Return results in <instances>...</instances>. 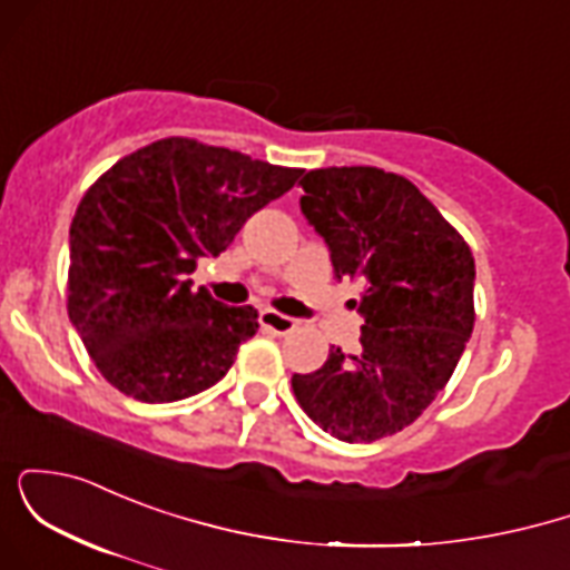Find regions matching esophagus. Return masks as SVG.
<instances>
[{
    "label": "esophagus",
    "mask_w": 570,
    "mask_h": 570,
    "mask_svg": "<svg viewBox=\"0 0 570 570\" xmlns=\"http://www.w3.org/2000/svg\"><path fill=\"white\" fill-rule=\"evenodd\" d=\"M259 324H263L265 330L276 332V335H286V332H292L294 326H297V318L284 316V313L276 311H263L259 313Z\"/></svg>",
    "instance_id": "1"
}]
</instances>
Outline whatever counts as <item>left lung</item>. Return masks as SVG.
<instances>
[{
	"instance_id": "1",
	"label": "left lung",
	"mask_w": 570,
	"mask_h": 570,
	"mask_svg": "<svg viewBox=\"0 0 570 570\" xmlns=\"http://www.w3.org/2000/svg\"><path fill=\"white\" fill-rule=\"evenodd\" d=\"M299 187L335 278L362 281L351 305L364 326L362 351L332 345L322 370L292 375L294 396L337 440L375 442L410 426L453 375L474 326V257L404 176L316 168Z\"/></svg>"
}]
</instances>
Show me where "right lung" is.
Returning <instances> with one entry per match:
<instances>
[{"label": "right lung", "instance_id": "add662e5", "mask_svg": "<svg viewBox=\"0 0 570 570\" xmlns=\"http://www.w3.org/2000/svg\"><path fill=\"white\" fill-rule=\"evenodd\" d=\"M297 179L299 168L174 136L85 193L69 230V318L117 391L176 402L227 375L257 311L193 289L189 276Z\"/></svg>", "mask_w": 570, "mask_h": 570}]
</instances>
